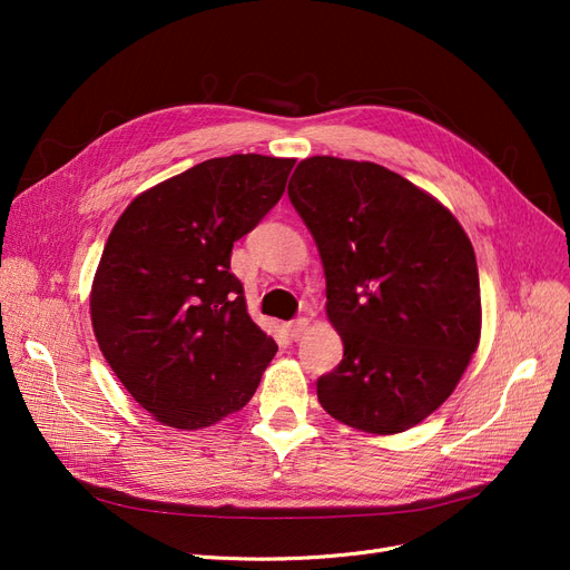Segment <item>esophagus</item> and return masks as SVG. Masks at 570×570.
I'll list each match as a JSON object with an SVG mask.
<instances>
[{
    "label": "esophagus",
    "mask_w": 570,
    "mask_h": 570,
    "mask_svg": "<svg viewBox=\"0 0 570 570\" xmlns=\"http://www.w3.org/2000/svg\"><path fill=\"white\" fill-rule=\"evenodd\" d=\"M306 327H308V318L302 316V318H295V321L287 323V333H289L292 340H299L306 333Z\"/></svg>",
    "instance_id": "34e87169"
}]
</instances>
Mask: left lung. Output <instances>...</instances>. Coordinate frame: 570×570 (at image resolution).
<instances>
[{
	"mask_svg": "<svg viewBox=\"0 0 570 570\" xmlns=\"http://www.w3.org/2000/svg\"><path fill=\"white\" fill-rule=\"evenodd\" d=\"M287 195L316 239L344 344L318 402L364 433H404L454 392L478 350L471 239L435 197L371 161L304 159Z\"/></svg>",
	"mask_w": 570,
	"mask_h": 570,
	"instance_id": "1",
	"label": "left lung"
}]
</instances>
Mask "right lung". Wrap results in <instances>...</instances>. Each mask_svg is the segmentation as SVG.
Segmentation results:
<instances>
[{"label":"right lung","instance_id":"obj_1","mask_svg":"<svg viewBox=\"0 0 570 570\" xmlns=\"http://www.w3.org/2000/svg\"><path fill=\"white\" fill-rule=\"evenodd\" d=\"M295 159L233 154L137 195L95 273L99 350L132 400L180 430L214 425L258 387L278 344L230 273L233 243L285 193Z\"/></svg>","mask_w":570,"mask_h":570}]
</instances>
